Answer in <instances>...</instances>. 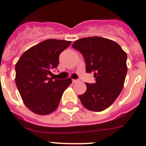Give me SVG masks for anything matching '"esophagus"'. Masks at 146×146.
Returning a JSON list of instances; mask_svg holds the SVG:
<instances>
[{"label": "esophagus", "mask_w": 146, "mask_h": 146, "mask_svg": "<svg viewBox=\"0 0 146 146\" xmlns=\"http://www.w3.org/2000/svg\"><path fill=\"white\" fill-rule=\"evenodd\" d=\"M78 82H79V81L76 80H73V83H78Z\"/></svg>", "instance_id": "esophagus-1"}]
</instances>
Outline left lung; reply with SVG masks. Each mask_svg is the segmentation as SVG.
<instances>
[{"label":"left lung","instance_id":"8db88e82","mask_svg":"<svg viewBox=\"0 0 146 146\" xmlns=\"http://www.w3.org/2000/svg\"><path fill=\"white\" fill-rule=\"evenodd\" d=\"M80 52L87 73H94L96 83H86V91L79 95L86 109L101 112L112 105L121 93L127 73V54L115 41L100 36L80 39L72 45Z\"/></svg>","mask_w":146,"mask_h":146}]
</instances>
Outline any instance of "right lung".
Here are the masks:
<instances>
[{"mask_svg":"<svg viewBox=\"0 0 146 146\" xmlns=\"http://www.w3.org/2000/svg\"><path fill=\"white\" fill-rule=\"evenodd\" d=\"M71 41L49 39L24 52L15 65V83L27 107L37 115L54 112L70 78L53 80L51 70L57 67L59 56Z\"/></svg>","mask_w":146,"mask_h":146,"instance_id":"1","label":"right lung"}]
</instances>
